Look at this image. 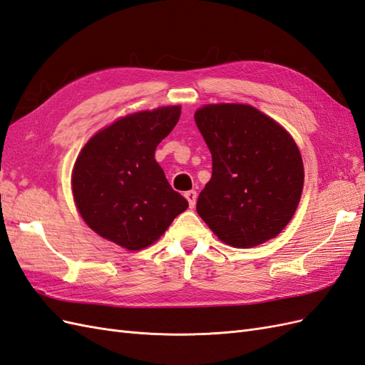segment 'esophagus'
I'll list each match as a JSON object with an SVG mask.
<instances>
[{"mask_svg": "<svg viewBox=\"0 0 365 365\" xmlns=\"http://www.w3.org/2000/svg\"><path fill=\"white\" fill-rule=\"evenodd\" d=\"M184 196H185V200L189 201V205H190V207H195L196 198H198V195H196V192H195V190H189V192L184 193Z\"/></svg>", "mask_w": 365, "mask_h": 365, "instance_id": "obj_1", "label": "esophagus"}]
</instances>
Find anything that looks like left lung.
I'll list each match as a JSON object with an SVG mask.
<instances>
[{
    "instance_id": "obj_1",
    "label": "left lung",
    "mask_w": 365,
    "mask_h": 365,
    "mask_svg": "<svg viewBox=\"0 0 365 365\" xmlns=\"http://www.w3.org/2000/svg\"><path fill=\"white\" fill-rule=\"evenodd\" d=\"M196 125L212 153V178L196 212L218 240L250 249L290 222L302 195L304 164L293 136L250 104H205Z\"/></svg>"
}]
</instances>
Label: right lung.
<instances>
[{"instance_id": "obj_1", "label": "right lung", "mask_w": 365, "mask_h": 365, "mask_svg": "<svg viewBox=\"0 0 365 365\" xmlns=\"http://www.w3.org/2000/svg\"><path fill=\"white\" fill-rule=\"evenodd\" d=\"M181 106L116 118L78 153L72 169L76 210L88 229L127 250L158 241L189 202L175 192L155 160Z\"/></svg>"}]
</instances>
